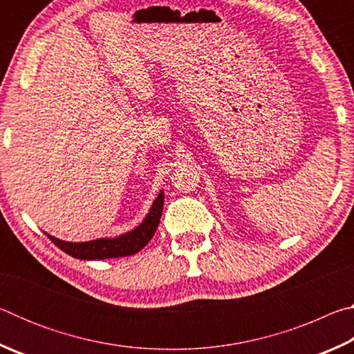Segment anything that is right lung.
Wrapping results in <instances>:
<instances>
[{
  "label": "right lung",
  "mask_w": 354,
  "mask_h": 354,
  "mask_svg": "<svg viewBox=\"0 0 354 354\" xmlns=\"http://www.w3.org/2000/svg\"><path fill=\"white\" fill-rule=\"evenodd\" d=\"M164 207V192L160 190L158 198L154 200L151 209L142 223L134 227L133 231L124 232L118 237H104L95 239L88 242H65L46 234L51 242L57 245L65 253L82 261H95V259H111V257H123L136 254L145 245L151 241L156 230H158L160 215Z\"/></svg>",
  "instance_id": "obj_1"
}]
</instances>
